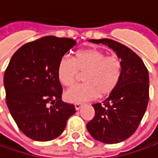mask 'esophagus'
<instances>
[{
    "mask_svg": "<svg viewBox=\"0 0 158 158\" xmlns=\"http://www.w3.org/2000/svg\"><path fill=\"white\" fill-rule=\"evenodd\" d=\"M74 106H75V109H76V110H79L80 107L82 106V103H76V104L74 105Z\"/></svg>",
    "mask_w": 158,
    "mask_h": 158,
    "instance_id": "esophagus-1",
    "label": "esophagus"
}]
</instances>
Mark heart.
<instances>
[{"label": "heart", "mask_w": 158, "mask_h": 158, "mask_svg": "<svg viewBox=\"0 0 158 158\" xmlns=\"http://www.w3.org/2000/svg\"><path fill=\"white\" fill-rule=\"evenodd\" d=\"M123 73L122 59L107 56L98 49L76 52L74 57L63 56L57 64V76L60 83L70 87L84 74L85 84L76 85L64 93V99L72 103L106 98L116 89Z\"/></svg>", "instance_id": "heart-1"}]
</instances>
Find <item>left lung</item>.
Listing matches in <instances>:
<instances>
[{"mask_svg":"<svg viewBox=\"0 0 158 158\" xmlns=\"http://www.w3.org/2000/svg\"><path fill=\"white\" fill-rule=\"evenodd\" d=\"M112 48L123 62V73L116 89L101 103L94 104L95 115L86 124L94 138L104 143H121L138 128L149 102V73L136 53L119 42L91 39Z\"/></svg>","mask_w":158,"mask_h":158,"instance_id":"obj_1","label":"left lung"}]
</instances>
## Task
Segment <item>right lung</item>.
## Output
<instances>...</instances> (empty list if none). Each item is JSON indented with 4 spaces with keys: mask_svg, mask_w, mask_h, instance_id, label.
Instances as JSON below:
<instances>
[{
    "mask_svg": "<svg viewBox=\"0 0 158 158\" xmlns=\"http://www.w3.org/2000/svg\"><path fill=\"white\" fill-rule=\"evenodd\" d=\"M76 44L72 38L44 36L15 52L4 73L6 103L19 129L29 138L46 142L59 136L73 104L61 100L58 61ZM52 105V106H50Z\"/></svg>",
    "mask_w": 158,
    "mask_h": 158,
    "instance_id": "1",
    "label": "right lung"
}]
</instances>
